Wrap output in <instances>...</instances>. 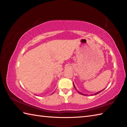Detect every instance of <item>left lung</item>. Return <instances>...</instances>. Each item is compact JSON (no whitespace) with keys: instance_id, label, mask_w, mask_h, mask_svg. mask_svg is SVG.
Instances as JSON below:
<instances>
[{"instance_id":"1","label":"left lung","mask_w":127,"mask_h":127,"mask_svg":"<svg viewBox=\"0 0 127 127\" xmlns=\"http://www.w3.org/2000/svg\"><path fill=\"white\" fill-rule=\"evenodd\" d=\"M73 85H74V87H75V88L76 89V90H77V89L76 88V87H75V85H74V83H73ZM104 90H102V91H101L100 92H97V93H95L94 94V95H96V94H98V93H100V92H101L102 91H103ZM78 92V93H79L80 94H81V95H85V94H83V93H80V92H78V91H77Z\"/></svg>"}]
</instances>
